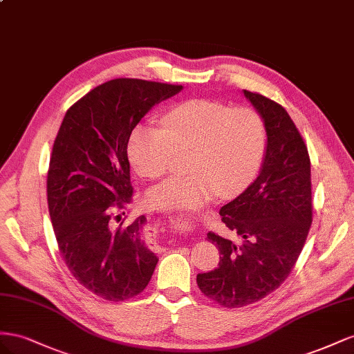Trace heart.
<instances>
[{
	"mask_svg": "<svg viewBox=\"0 0 354 354\" xmlns=\"http://www.w3.org/2000/svg\"><path fill=\"white\" fill-rule=\"evenodd\" d=\"M161 127L140 123L130 132L127 156L145 179H161L185 156L187 176L151 189L147 203L161 210L197 209L218 194L241 193L255 178L267 147V127L254 108L189 99L161 115Z\"/></svg>",
	"mask_w": 354,
	"mask_h": 354,
	"instance_id": "obj_1",
	"label": "heart"
}]
</instances>
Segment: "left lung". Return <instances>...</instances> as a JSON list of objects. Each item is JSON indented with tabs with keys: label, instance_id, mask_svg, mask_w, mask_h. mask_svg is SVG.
<instances>
[{
	"label": "left lung",
	"instance_id": "1",
	"mask_svg": "<svg viewBox=\"0 0 354 354\" xmlns=\"http://www.w3.org/2000/svg\"><path fill=\"white\" fill-rule=\"evenodd\" d=\"M267 127V148L258 178L219 210L243 245L215 233L218 268L197 274V285L216 304L245 307L274 292L290 274L313 221L311 170L304 139L286 109L243 90Z\"/></svg>",
	"mask_w": 354,
	"mask_h": 354
}]
</instances>
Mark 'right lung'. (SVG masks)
<instances>
[{
  "label": "right lung",
  "instance_id": "obj_1",
  "mask_svg": "<svg viewBox=\"0 0 354 354\" xmlns=\"http://www.w3.org/2000/svg\"><path fill=\"white\" fill-rule=\"evenodd\" d=\"M180 90L138 78L111 80L66 111L55 139L47 201L59 252L78 283L106 301L139 295L158 262L142 240L144 215L129 225L115 227L114 221L133 196L130 132Z\"/></svg>",
  "mask_w": 354,
  "mask_h": 354
}]
</instances>
